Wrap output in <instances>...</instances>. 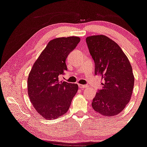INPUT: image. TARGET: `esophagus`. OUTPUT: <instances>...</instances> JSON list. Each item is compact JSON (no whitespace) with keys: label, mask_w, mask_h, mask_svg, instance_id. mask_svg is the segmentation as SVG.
<instances>
[{"label":"esophagus","mask_w":147,"mask_h":147,"mask_svg":"<svg viewBox=\"0 0 147 147\" xmlns=\"http://www.w3.org/2000/svg\"><path fill=\"white\" fill-rule=\"evenodd\" d=\"M79 87L81 88V89H84V88H87V86L86 85H82V84H79Z\"/></svg>","instance_id":"obj_1"}]
</instances>
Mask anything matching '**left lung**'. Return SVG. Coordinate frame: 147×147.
<instances>
[{"label":"left lung","mask_w":147,"mask_h":147,"mask_svg":"<svg viewBox=\"0 0 147 147\" xmlns=\"http://www.w3.org/2000/svg\"><path fill=\"white\" fill-rule=\"evenodd\" d=\"M86 40L94 61V73L101 76L103 86L97 91L92 105L101 115L116 116L131 96L134 77L131 63L121 48L108 37L92 35Z\"/></svg>","instance_id":"left-lung-1"}]
</instances>
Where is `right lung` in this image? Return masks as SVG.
<instances>
[{"label": "right lung", "mask_w": 147, "mask_h": 147, "mask_svg": "<svg viewBox=\"0 0 147 147\" xmlns=\"http://www.w3.org/2000/svg\"><path fill=\"white\" fill-rule=\"evenodd\" d=\"M79 37L51 40L35 61L28 77V94L38 114L46 119L59 118L66 113L78 90V85L59 81L67 70L66 59L75 49Z\"/></svg>", "instance_id": "1"}]
</instances>
